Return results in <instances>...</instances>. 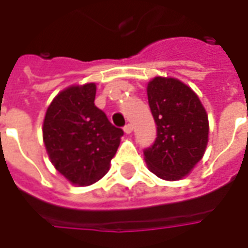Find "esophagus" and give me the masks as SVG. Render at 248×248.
Listing matches in <instances>:
<instances>
[{
  "label": "esophagus",
  "instance_id": "1",
  "mask_svg": "<svg viewBox=\"0 0 248 248\" xmlns=\"http://www.w3.org/2000/svg\"><path fill=\"white\" fill-rule=\"evenodd\" d=\"M124 133H126V134H130V133L133 131V126H131V124H127L124 127Z\"/></svg>",
  "mask_w": 248,
  "mask_h": 248
}]
</instances>
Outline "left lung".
Returning a JSON list of instances; mask_svg holds the SVG:
<instances>
[{
    "label": "left lung",
    "mask_w": 248,
    "mask_h": 248,
    "mask_svg": "<svg viewBox=\"0 0 248 248\" xmlns=\"http://www.w3.org/2000/svg\"><path fill=\"white\" fill-rule=\"evenodd\" d=\"M147 98L156 140L143 151L146 165L161 179L179 181L191 172L207 147L206 108L191 87L171 77L153 78Z\"/></svg>",
    "instance_id": "8db88e82"
}]
</instances>
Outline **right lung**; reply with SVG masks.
Returning <instances> with one entry per match:
<instances>
[{
	"instance_id": "obj_1",
	"label": "right lung",
	"mask_w": 248,
	"mask_h": 248,
	"mask_svg": "<svg viewBox=\"0 0 248 248\" xmlns=\"http://www.w3.org/2000/svg\"><path fill=\"white\" fill-rule=\"evenodd\" d=\"M95 93L93 82L66 87L49 105L42 126L53 166L76 186H90L108 171L124 135L94 105Z\"/></svg>"
}]
</instances>
